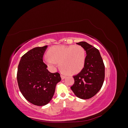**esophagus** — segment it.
<instances>
[{
  "label": "esophagus",
  "instance_id": "34e87169",
  "mask_svg": "<svg viewBox=\"0 0 128 128\" xmlns=\"http://www.w3.org/2000/svg\"><path fill=\"white\" fill-rule=\"evenodd\" d=\"M61 79L62 80H64L66 77V76H65L64 75H61Z\"/></svg>",
  "mask_w": 128,
  "mask_h": 128
}]
</instances>
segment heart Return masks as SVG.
Here are the masks:
<instances>
[{
  "instance_id": "heart-1",
  "label": "heart",
  "mask_w": 128,
  "mask_h": 128,
  "mask_svg": "<svg viewBox=\"0 0 128 128\" xmlns=\"http://www.w3.org/2000/svg\"><path fill=\"white\" fill-rule=\"evenodd\" d=\"M48 55L44 61L48 66L53 68L59 62L60 68L69 75L80 72L86 62V51L80 45L53 46L48 50Z\"/></svg>"
}]
</instances>
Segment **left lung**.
<instances>
[{"instance_id":"8db88e82","label":"left lung","mask_w":128,"mask_h":128,"mask_svg":"<svg viewBox=\"0 0 128 128\" xmlns=\"http://www.w3.org/2000/svg\"><path fill=\"white\" fill-rule=\"evenodd\" d=\"M86 51L84 68L74 76L72 90L77 97L88 99L94 96L102 88L104 79V65L99 50L86 42H77Z\"/></svg>"}]
</instances>
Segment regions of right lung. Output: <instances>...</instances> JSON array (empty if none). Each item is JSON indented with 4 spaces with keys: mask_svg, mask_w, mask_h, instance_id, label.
Wrapping results in <instances>:
<instances>
[{
    "mask_svg": "<svg viewBox=\"0 0 128 128\" xmlns=\"http://www.w3.org/2000/svg\"><path fill=\"white\" fill-rule=\"evenodd\" d=\"M48 46L34 48L23 56L18 66L17 80L25 99L34 105L44 106L52 99L56 84L61 80L59 72L51 73L42 57Z\"/></svg>",
    "mask_w": 128,
    "mask_h": 128,
    "instance_id": "add662e5",
    "label": "right lung"
}]
</instances>
